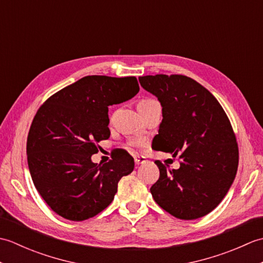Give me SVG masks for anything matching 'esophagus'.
<instances>
[{
	"instance_id": "esophagus-1",
	"label": "esophagus",
	"mask_w": 263,
	"mask_h": 263,
	"mask_svg": "<svg viewBox=\"0 0 263 263\" xmlns=\"http://www.w3.org/2000/svg\"><path fill=\"white\" fill-rule=\"evenodd\" d=\"M146 158L144 157H140V156H137V157H135V163L136 165H141V164H144L146 163Z\"/></svg>"
}]
</instances>
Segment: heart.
<instances>
[{"instance_id":"1","label":"heart","mask_w":263,"mask_h":263,"mask_svg":"<svg viewBox=\"0 0 263 263\" xmlns=\"http://www.w3.org/2000/svg\"><path fill=\"white\" fill-rule=\"evenodd\" d=\"M152 103H155V100H153V99H143V100H141L140 103H139V105H148V104H152Z\"/></svg>"}]
</instances>
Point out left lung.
I'll list each match as a JSON object with an SVG mask.
<instances>
[{"label": "left lung", "instance_id": "left-lung-1", "mask_svg": "<svg viewBox=\"0 0 263 263\" xmlns=\"http://www.w3.org/2000/svg\"><path fill=\"white\" fill-rule=\"evenodd\" d=\"M139 82L163 107L153 148L182 160L177 170L156 161L159 178L150 187L153 198L180 219L203 217L221 202L236 175L238 148L231 122L214 95L191 78L156 74Z\"/></svg>", "mask_w": 263, "mask_h": 263}]
</instances>
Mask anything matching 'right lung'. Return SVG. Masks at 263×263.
I'll return each instance as SVG.
<instances>
[{
    "instance_id": "1",
    "label": "right lung",
    "mask_w": 263,
    "mask_h": 263,
    "mask_svg": "<svg viewBox=\"0 0 263 263\" xmlns=\"http://www.w3.org/2000/svg\"><path fill=\"white\" fill-rule=\"evenodd\" d=\"M136 77L88 76L54 93L38 109L27 139L28 167L53 211L81 221L110 204L122 176L135 168L126 152L95 164L98 142L110 136L108 106L139 92Z\"/></svg>"
}]
</instances>
